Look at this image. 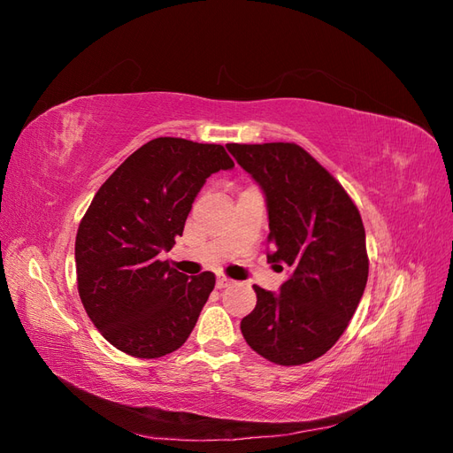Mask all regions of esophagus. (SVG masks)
Masks as SVG:
<instances>
[{
  "instance_id": "34e87169",
  "label": "esophagus",
  "mask_w": 453,
  "mask_h": 453,
  "mask_svg": "<svg viewBox=\"0 0 453 453\" xmlns=\"http://www.w3.org/2000/svg\"><path fill=\"white\" fill-rule=\"evenodd\" d=\"M232 285V280L226 278L225 273H217V289H223V287Z\"/></svg>"
}]
</instances>
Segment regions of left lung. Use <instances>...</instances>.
<instances>
[{
  "label": "left lung",
  "mask_w": 453,
  "mask_h": 453,
  "mask_svg": "<svg viewBox=\"0 0 453 453\" xmlns=\"http://www.w3.org/2000/svg\"><path fill=\"white\" fill-rule=\"evenodd\" d=\"M226 149L266 195L268 263L291 270L280 293L255 285L257 306L242 319V334L276 365L315 361L344 334L365 293L361 213L344 187L296 143Z\"/></svg>",
  "instance_id": "left-lung-1"
}]
</instances>
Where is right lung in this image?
Listing matches in <instances>:
<instances>
[{
	"mask_svg": "<svg viewBox=\"0 0 453 453\" xmlns=\"http://www.w3.org/2000/svg\"><path fill=\"white\" fill-rule=\"evenodd\" d=\"M234 162L223 145L157 138L107 177L79 223L77 291L100 334L132 357L181 348L215 287V273L188 278L160 260L183 234L208 177Z\"/></svg>",
	"mask_w": 453,
	"mask_h": 453,
	"instance_id": "add662e5",
	"label": "right lung"
}]
</instances>
